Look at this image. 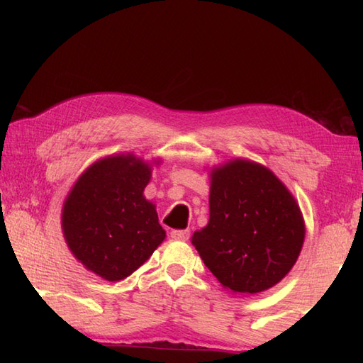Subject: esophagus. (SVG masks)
<instances>
[{"label": "esophagus", "instance_id": "34e87169", "mask_svg": "<svg viewBox=\"0 0 363 363\" xmlns=\"http://www.w3.org/2000/svg\"><path fill=\"white\" fill-rule=\"evenodd\" d=\"M169 237L174 238V240L186 242L190 237V230H172V233H169Z\"/></svg>", "mask_w": 363, "mask_h": 363}]
</instances>
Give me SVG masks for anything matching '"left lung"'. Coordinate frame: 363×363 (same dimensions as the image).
Here are the masks:
<instances>
[{"instance_id":"8db88e82","label":"left lung","mask_w":363,"mask_h":363,"mask_svg":"<svg viewBox=\"0 0 363 363\" xmlns=\"http://www.w3.org/2000/svg\"><path fill=\"white\" fill-rule=\"evenodd\" d=\"M209 207V223L191 243L223 287L264 291L295 265L306 234L303 215L268 168L237 159L212 169Z\"/></svg>"}]
</instances>
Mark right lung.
<instances>
[{
	"label": "right lung",
	"mask_w": 363,
	"mask_h": 363,
	"mask_svg": "<svg viewBox=\"0 0 363 363\" xmlns=\"http://www.w3.org/2000/svg\"><path fill=\"white\" fill-rule=\"evenodd\" d=\"M151 168L134 156L91 165L65 199L62 229L68 248L90 272L121 281L164 242L154 204L146 201Z\"/></svg>",
	"instance_id": "right-lung-1"
}]
</instances>
